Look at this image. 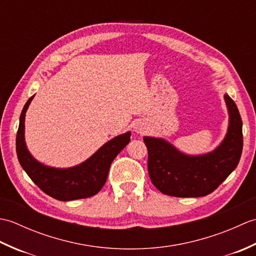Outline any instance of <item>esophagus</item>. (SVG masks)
<instances>
[{
  "label": "esophagus",
  "mask_w": 256,
  "mask_h": 256,
  "mask_svg": "<svg viewBox=\"0 0 256 256\" xmlns=\"http://www.w3.org/2000/svg\"><path fill=\"white\" fill-rule=\"evenodd\" d=\"M134 131L136 132L138 134H144L145 132H146V126L144 125V123H136V125H135V128H134Z\"/></svg>",
  "instance_id": "1"
}]
</instances>
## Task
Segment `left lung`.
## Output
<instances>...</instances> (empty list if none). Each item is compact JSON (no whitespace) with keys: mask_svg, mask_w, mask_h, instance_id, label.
<instances>
[{"mask_svg":"<svg viewBox=\"0 0 256 256\" xmlns=\"http://www.w3.org/2000/svg\"><path fill=\"white\" fill-rule=\"evenodd\" d=\"M229 128L214 152L190 156L162 138L144 136L148 150V170L154 186L172 197H202L211 194L236 170L243 148L242 120L238 106L226 94Z\"/></svg>","mask_w":256,"mask_h":256,"instance_id":"1","label":"left lung"}]
</instances>
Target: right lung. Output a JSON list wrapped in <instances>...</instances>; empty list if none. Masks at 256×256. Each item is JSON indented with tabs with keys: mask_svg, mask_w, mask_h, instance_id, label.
<instances>
[{
	"mask_svg": "<svg viewBox=\"0 0 256 256\" xmlns=\"http://www.w3.org/2000/svg\"><path fill=\"white\" fill-rule=\"evenodd\" d=\"M32 98L34 96L26 102L20 113L16 135V153L20 166L42 192L57 200L69 201L94 196L104 186L113 160L131 140V132L108 140L80 165L70 168L42 165L30 155L24 138L25 114Z\"/></svg>",
	"mask_w": 256,
	"mask_h": 256,
	"instance_id": "right-lung-1",
	"label": "right lung"
}]
</instances>
